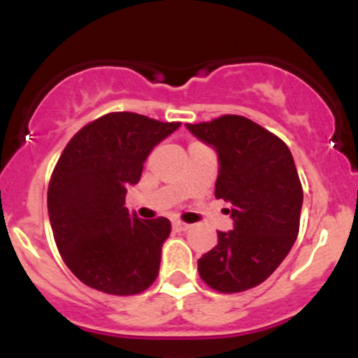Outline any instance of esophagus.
I'll return each instance as SVG.
<instances>
[{
  "label": "esophagus",
  "mask_w": 358,
  "mask_h": 358,
  "mask_svg": "<svg viewBox=\"0 0 358 358\" xmlns=\"http://www.w3.org/2000/svg\"><path fill=\"white\" fill-rule=\"evenodd\" d=\"M173 229L178 232H183V231H189L190 225L189 224H183V222H173Z\"/></svg>",
  "instance_id": "obj_1"
}]
</instances>
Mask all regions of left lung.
Instances as JSON below:
<instances>
[{
	"instance_id": "8db88e82",
	"label": "left lung",
	"mask_w": 358,
	"mask_h": 358,
	"mask_svg": "<svg viewBox=\"0 0 358 358\" xmlns=\"http://www.w3.org/2000/svg\"><path fill=\"white\" fill-rule=\"evenodd\" d=\"M217 152L215 196L231 204L232 231L197 260L199 276L224 294L257 287L276 271L299 232L303 187L289 147L239 115L185 124Z\"/></svg>"
}]
</instances>
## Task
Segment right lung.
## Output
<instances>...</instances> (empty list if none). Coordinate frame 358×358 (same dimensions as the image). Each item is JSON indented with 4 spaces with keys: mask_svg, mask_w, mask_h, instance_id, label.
<instances>
[{
    "mask_svg": "<svg viewBox=\"0 0 358 358\" xmlns=\"http://www.w3.org/2000/svg\"><path fill=\"white\" fill-rule=\"evenodd\" d=\"M178 127L117 112L87 124L66 145L48 185V218L62 260L87 287L133 296L157 278L171 224L141 220L124 204L150 152Z\"/></svg>",
    "mask_w": 358,
    "mask_h": 358,
    "instance_id": "1",
    "label": "right lung"
}]
</instances>
